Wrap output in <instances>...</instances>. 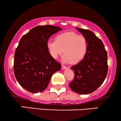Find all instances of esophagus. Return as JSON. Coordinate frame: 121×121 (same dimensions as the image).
I'll use <instances>...</instances> for the list:
<instances>
[{"label": "esophagus", "mask_w": 121, "mask_h": 121, "mask_svg": "<svg viewBox=\"0 0 121 121\" xmlns=\"http://www.w3.org/2000/svg\"><path fill=\"white\" fill-rule=\"evenodd\" d=\"M61 68H62V69H67V67H65V66L63 65H61Z\"/></svg>", "instance_id": "obj_1"}]
</instances>
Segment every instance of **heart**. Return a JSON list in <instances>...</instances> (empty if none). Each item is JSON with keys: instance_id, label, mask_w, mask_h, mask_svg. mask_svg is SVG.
I'll use <instances>...</instances> for the list:
<instances>
[{"instance_id": "heart-1", "label": "heart", "mask_w": 121, "mask_h": 121, "mask_svg": "<svg viewBox=\"0 0 121 121\" xmlns=\"http://www.w3.org/2000/svg\"><path fill=\"white\" fill-rule=\"evenodd\" d=\"M47 47L53 58L57 59L64 52L62 60L64 63L77 64L86 54L88 42L84 36L70 31L58 34L56 40L48 41Z\"/></svg>"}]
</instances>
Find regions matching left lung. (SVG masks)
Returning a JSON list of instances; mask_svg holds the SVG:
<instances>
[{
  "label": "left lung",
  "instance_id": "left-lung-1",
  "mask_svg": "<svg viewBox=\"0 0 121 121\" xmlns=\"http://www.w3.org/2000/svg\"><path fill=\"white\" fill-rule=\"evenodd\" d=\"M76 29L87 39L88 48L83 59L70 67L75 76L69 85L73 91L84 95L92 93L105 80L108 72L107 54L102 41L93 32Z\"/></svg>",
  "mask_w": 121,
  "mask_h": 121
}]
</instances>
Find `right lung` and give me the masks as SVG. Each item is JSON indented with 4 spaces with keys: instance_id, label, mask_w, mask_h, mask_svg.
<instances>
[{
    "instance_id": "right-lung-1",
    "label": "right lung",
    "mask_w": 121,
    "mask_h": 121,
    "mask_svg": "<svg viewBox=\"0 0 121 121\" xmlns=\"http://www.w3.org/2000/svg\"><path fill=\"white\" fill-rule=\"evenodd\" d=\"M62 30L53 25L37 26L24 35L14 55V72L23 88L32 93L45 90L60 64L51 57L47 47L49 38Z\"/></svg>"
}]
</instances>
